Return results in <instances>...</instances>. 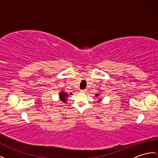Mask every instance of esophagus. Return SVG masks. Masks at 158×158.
<instances>
[{
	"label": "esophagus",
	"instance_id": "obj_1",
	"mask_svg": "<svg viewBox=\"0 0 158 158\" xmlns=\"http://www.w3.org/2000/svg\"><path fill=\"white\" fill-rule=\"evenodd\" d=\"M80 92H82V93H86V92H87V90H86V89L81 90H80Z\"/></svg>",
	"mask_w": 158,
	"mask_h": 158
}]
</instances>
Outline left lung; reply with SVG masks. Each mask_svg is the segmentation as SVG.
I'll list each match as a JSON object with an SVG mask.
<instances>
[{
  "mask_svg": "<svg viewBox=\"0 0 158 158\" xmlns=\"http://www.w3.org/2000/svg\"><path fill=\"white\" fill-rule=\"evenodd\" d=\"M98 96H99V94H95V97H98Z\"/></svg>",
  "mask_w": 158,
  "mask_h": 158,
  "instance_id": "1",
  "label": "left lung"
}]
</instances>
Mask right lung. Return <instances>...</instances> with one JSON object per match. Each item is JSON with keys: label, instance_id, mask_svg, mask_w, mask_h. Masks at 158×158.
I'll return each instance as SVG.
<instances>
[{"label": "right lung", "instance_id": "right-lung-1", "mask_svg": "<svg viewBox=\"0 0 158 158\" xmlns=\"http://www.w3.org/2000/svg\"><path fill=\"white\" fill-rule=\"evenodd\" d=\"M59 97L61 100V101H63L64 102H66L67 101V97H68V94L66 93V92H65L64 91H61L60 95H59Z\"/></svg>", "mask_w": 158, "mask_h": 158}]
</instances>
